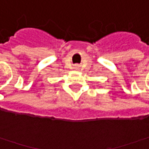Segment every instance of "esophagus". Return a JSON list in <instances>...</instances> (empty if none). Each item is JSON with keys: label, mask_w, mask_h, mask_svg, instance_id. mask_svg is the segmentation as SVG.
<instances>
[{"label": "esophagus", "mask_w": 149, "mask_h": 149, "mask_svg": "<svg viewBox=\"0 0 149 149\" xmlns=\"http://www.w3.org/2000/svg\"><path fill=\"white\" fill-rule=\"evenodd\" d=\"M76 68H77V67H76Z\"/></svg>", "instance_id": "esophagus-1"}]
</instances>
